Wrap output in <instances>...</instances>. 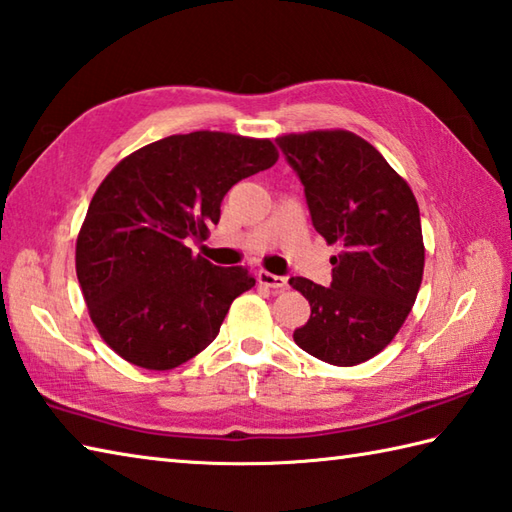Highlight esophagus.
I'll return each instance as SVG.
<instances>
[{
  "label": "esophagus",
  "mask_w": 512,
  "mask_h": 512,
  "mask_svg": "<svg viewBox=\"0 0 512 512\" xmlns=\"http://www.w3.org/2000/svg\"><path fill=\"white\" fill-rule=\"evenodd\" d=\"M257 279H259V284L262 286H268V288H273V290H284V288H288V279L286 277H279V275H273V273H266V270H259V275H257Z\"/></svg>",
  "instance_id": "34e87169"
}]
</instances>
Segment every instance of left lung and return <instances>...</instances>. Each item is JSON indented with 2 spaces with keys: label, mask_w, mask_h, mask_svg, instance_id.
<instances>
[{
  "label": "left lung",
  "mask_w": 512,
  "mask_h": 512,
  "mask_svg": "<svg viewBox=\"0 0 512 512\" xmlns=\"http://www.w3.org/2000/svg\"><path fill=\"white\" fill-rule=\"evenodd\" d=\"M304 184L313 226L328 246L333 282L293 277L310 319L293 333L308 355L357 366L393 342L424 277L419 206L406 179L350 130H308L277 137Z\"/></svg>",
  "instance_id": "1"
}]
</instances>
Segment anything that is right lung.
<instances>
[{
	"instance_id": "add662e5",
	"label": "right lung",
	"mask_w": 512,
	"mask_h": 512,
	"mask_svg": "<svg viewBox=\"0 0 512 512\" xmlns=\"http://www.w3.org/2000/svg\"><path fill=\"white\" fill-rule=\"evenodd\" d=\"M277 157L270 139L195 130L135 150L106 175L79 228L75 270L99 337L119 357L170 370L217 337L255 277L193 255L186 239L206 237L228 190Z\"/></svg>"
}]
</instances>
